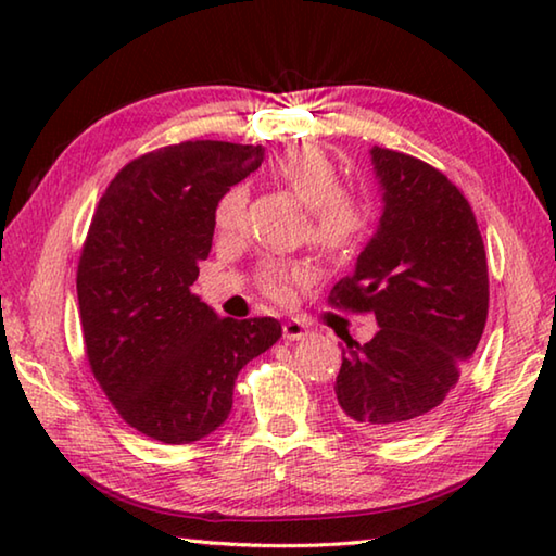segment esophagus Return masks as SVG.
I'll return each mask as SVG.
<instances>
[{
  "mask_svg": "<svg viewBox=\"0 0 556 556\" xmlns=\"http://www.w3.org/2000/svg\"><path fill=\"white\" fill-rule=\"evenodd\" d=\"M308 333L306 324H301L299 318H289V321H285V326H281V336L287 338V341H299V338H304Z\"/></svg>",
  "mask_w": 556,
  "mask_h": 556,
  "instance_id": "esophagus-1",
  "label": "esophagus"
}]
</instances>
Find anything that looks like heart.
<instances>
[{
	"label": "heart",
	"mask_w": 556,
	"mask_h": 556,
	"mask_svg": "<svg viewBox=\"0 0 556 556\" xmlns=\"http://www.w3.org/2000/svg\"><path fill=\"white\" fill-rule=\"evenodd\" d=\"M277 181L308 205V235L331 255H351L370 235L375 211L368 195L341 188V174L318 147H294L275 164ZM248 193L232 186L215 205V225L223 232L238 230L244 218ZM308 269L299 262H267L260 269V287L275 301H289Z\"/></svg>",
	"instance_id": "heart-1"
}]
</instances>
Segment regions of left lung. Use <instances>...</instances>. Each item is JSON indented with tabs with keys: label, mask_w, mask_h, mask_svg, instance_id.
I'll use <instances>...</instances> for the list:
<instances>
[{
	"label": "left lung",
	"mask_w": 556,
	"mask_h": 556,
	"mask_svg": "<svg viewBox=\"0 0 556 556\" xmlns=\"http://www.w3.org/2000/svg\"><path fill=\"white\" fill-rule=\"evenodd\" d=\"M370 156L380 225L328 301L380 328L363 345L345 338L333 390L353 427L400 437L454 397L485 328L488 265L476 215L444 174L392 149Z\"/></svg>",
	"instance_id": "1"
}]
</instances>
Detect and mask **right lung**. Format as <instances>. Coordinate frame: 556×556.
Here are the masks:
<instances>
[{
    "label": "right lung",
    "mask_w": 556,
    "mask_h": 556,
    "mask_svg": "<svg viewBox=\"0 0 556 556\" xmlns=\"http://www.w3.org/2000/svg\"><path fill=\"white\" fill-rule=\"evenodd\" d=\"M265 147L195 139L112 178L78 262L90 370L119 417L164 444H191L232 409L238 372L281 336L277 318H220L191 287L208 257L215 205Z\"/></svg>",
    "instance_id": "1"
}]
</instances>
